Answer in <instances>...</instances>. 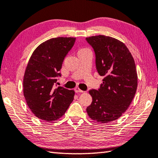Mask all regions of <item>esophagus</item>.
<instances>
[{
    "mask_svg": "<svg viewBox=\"0 0 158 158\" xmlns=\"http://www.w3.org/2000/svg\"><path fill=\"white\" fill-rule=\"evenodd\" d=\"M74 91H75L76 93H83V92H84L83 90H81V89H79L78 87H77V88H75V89H74Z\"/></svg>",
    "mask_w": 158,
    "mask_h": 158,
    "instance_id": "1",
    "label": "esophagus"
}]
</instances>
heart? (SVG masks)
Wrapping results in <instances>:
<instances>
[{
  "mask_svg": "<svg viewBox=\"0 0 158 158\" xmlns=\"http://www.w3.org/2000/svg\"><path fill=\"white\" fill-rule=\"evenodd\" d=\"M86 50H89V49H86V48H81V49H80L79 50L78 53H79V52H84V51H86Z\"/></svg>",
  "mask_w": 158,
  "mask_h": 158,
  "instance_id": "b5f03b06",
  "label": "heart"
}]
</instances>
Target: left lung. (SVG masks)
Wrapping results in <instances>:
<instances>
[{
  "label": "left lung",
  "instance_id": "left-lung-1",
  "mask_svg": "<svg viewBox=\"0 0 158 158\" xmlns=\"http://www.w3.org/2000/svg\"><path fill=\"white\" fill-rule=\"evenodd\" d=\"M86 40L94 49L98 73L104 77L99 90L89 91L93 101L87 114L102 123L114 121L128 109L137 91L135 60L123 42L114 37L100 35Z\"/></svg>",
  "mask_w": 158,
  "mask_h": 158
}]
</instances>
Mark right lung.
Masks as SVG:
<instances>
[{"instance_id": "1", "label": "right lung", "mask_w": 158, "mask_h": 158, "mask_svg": "<svg viewBox=\"0 0 158 158\" xmlns=\"http://www.w3.org/2000/svg\"><path fill=\"white\" fill-rule=\"evenodd\" d=\"M75 37H58L42 42L32 53L23 80V95L33 114L46 121L65 114L74 100V90L58 86L56 77Z\"/></svg>"}]
</instances>
